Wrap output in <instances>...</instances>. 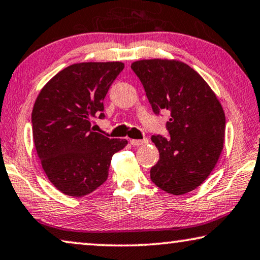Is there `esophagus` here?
I'll list each match as a JSON object with an SVG mask.
<instances>
[{"mask_svg": "<svg viewBox=\"0 0 260 260\" xmlns=\"http://www.w3.org/2000/svg\"><path fill=\"white\" fill-rule=\"evenodd\" d=\"M129 142H131V145H133V146H141V145L147 144L148 139H142V140H135V139H132V140H129Z\"/></svg>", "mask_w": 260, "mask_h": 260, "instance_id": "esophagus-1", "label": "esophagus"}]
</instances>
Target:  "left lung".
<instances>
[{"mask_svg": "<svg viewBox=\"0 0 260 260\" xmlns=\"http://www.w3.org/2000/svg\"><path fill=\"white\" fill-rule=\"evenodd\" d=\"M153 112L170 111V138L153 135L159 161L151 180L173 196L193 191L206 180L224 148L225 113L208 83L179 60L149 58L132 63Z\"/></svg>", "mask_w": 260, "mask_h": 260, "instance_id": "1", "label": "left lung"}]
</instances>
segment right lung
<instances>
[{
    "instance_id": "add662e5",
    "label": "right lung",
    "mask_w": 260,
    "mask_h": 260,
    "mask_svg": "<svg viewBox=\"0 0 260 260\" xmlns=\"http://www.w3.org/2000/svg\"><path fill=\"white\" fill-rule=\"evenodd\" d=\"M122 62H80L43 86L31 113L32 140L49 181L66 196H87L107 180L112 156L128 144L92 128Z\"/></svg>"
}]
</instances>
